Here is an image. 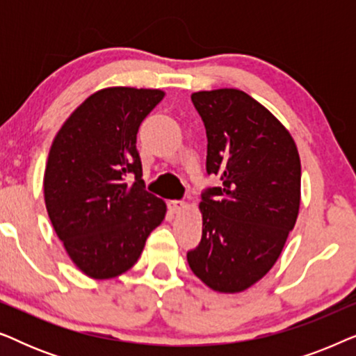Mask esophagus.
I'll list each match as a JSON object with an SVG mask.
<instances>
[{"instance_id":"1","label":"esophagus","mask_w":356,"mask_h":356,"mask_svg":"<svg viewBox=\"0 0 356 356\" xmlns=\"http://www.w3.org/2000/svg\"><path fill=\"white\" fill-rule=\"evenodd\" d=\"M184 207H186V202H184V201H170V202H168V209H170V211H172L173 213L181 212Z\"/></svg>"}]
</instances>
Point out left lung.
I'll return each instance as SVG.
<instances>
[{
  "mask_svg": "<svg viewBox=\"0 0 356 356\" xmlns=\"http://www.w3.org/2000/svg\"><path fill=\"white\" fill-rule=\"evenodd\" d=\"M207 134L202 238L188 264L209 289L238 293L272 269L300 211L301 163L285 126L238 89L194 92Z\"/></svg>",
  "mask_w": 356,
  "mask_h": 356,
  "instance_id": "1",
  "label": "left lung"
}]
</instances>
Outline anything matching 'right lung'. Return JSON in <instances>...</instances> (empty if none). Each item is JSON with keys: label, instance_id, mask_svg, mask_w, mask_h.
<instances>
[{"label": "right lung", "instance_id": "1", "mask_svg": "<svg viewBox=\"0 0 356 356\" xmlns=\"http://www.w3.org/2000/svg\"><path fill=\"white\" fill-rule=\"evenodd\" d=\"M159 89L108 87L92 94L53 140L43 177L47 212L77 269L113 279L131 269L165 218L145 191L136 139L163 99Z\"/></svg>", "mask_w": 356, "mask_h": 356}]
</instances>
